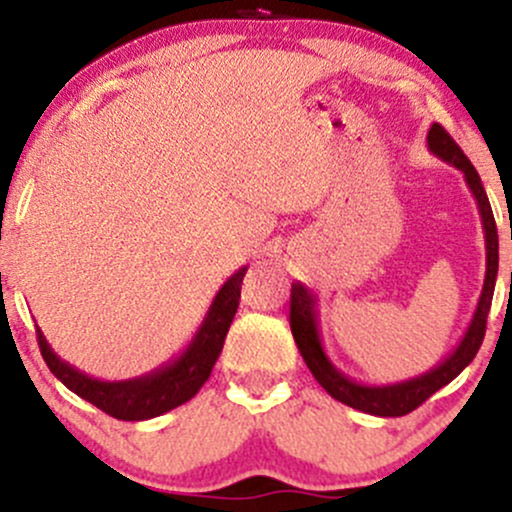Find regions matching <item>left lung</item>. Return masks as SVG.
<instances>
[{
  "label": "left lung",
  "instance_id": "1",
  "mask_svg": "<svg viewBox=\"0 0 512 512\" xmlns=\"http://www.w3.org/2000/svg\"><path fill=\"white\" fill-rule=\"evenodd\" d=\"M428 151L443 163L453 165L463 173L468 188H471L473 198H476L480 223L485 232V280L483 292L478 297V307L473 312L471 324H468L466 334L458 342V347L443 361H438L433 369L423 371V374L411 376L406 381H394V384H359V381L349 379L347 374L337 369L329 361L327 352L322 347V337H319V309H317V294L307 289L302 282H292V299H289V327H292V337L297 342L299 354H302L304 364L309 366L314 379L322 384L332 399L342 401V404L352 406L356 411H364L371 416H406L418 409L428 396L436 394L446 384H451L473 359H476L480 344L485 337V319H488L490 302H493L495 292V277H498V227H495L493 210H490L488 195H485L483 183H480L478 170L473 168L466 153L458 148L446 133L441 123H433L428 128Z\"/></svg>",
  "mask_w": 512,
  "mask_h": 512
}]
</instances>
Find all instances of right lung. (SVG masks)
<instances>
[{"instance_id": "right-lung-1", "label": "right lung", "mask_w": 512, "mask_h": 512, "mask_svg": "<svg viewBox=\"0 0 512 512\" xmlns=\"http://www.w3.org/2000/svg\"><path fill=\"white\" fill-rule=\"evenodd\" d=\"M245 272L247 267H240L218 289L203 324L193 334L188 347L175 356V359H170L168 364L158 366L156 371H148V374L126 381L94 379V376L84 374L76 366H71L69 361L61 359L49 347L44 332L36 327L41 356H44L51 374L66 389H71L76 396L94 404L96 409L106 411L108 416L118 418V421H146V418H156L193 399L200 391V386L208 381L215 361H218L220 352H223L227 329H230L232 319H235Z\"/></svg>"}]
</instances>
